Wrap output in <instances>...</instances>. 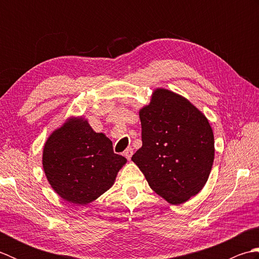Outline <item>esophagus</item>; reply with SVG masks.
Wrapping results in <instances>:
<instances>
[{
    "instance_id": "obj_1",
    "label": "esophagus",
    "mask_w": 259,
    "mask_h": 259,
    "mask_svg": "<svg viewBox=\"0 0 259 259\" xmlns=\"http://www.w3.org/2000/svg\"><path fill=\"white\" fill-rule=\"evenodd\" d=\"M133 153H134L133 148H126V149L123 151V156L126 159H128V160H130V158H131V156H133Z\"/></svg>"
}]
</instances>
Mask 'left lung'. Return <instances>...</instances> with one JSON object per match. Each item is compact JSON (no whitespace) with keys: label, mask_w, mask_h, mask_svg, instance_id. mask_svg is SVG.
Returning <instances> with one entry per match:
<instances>
[{"label":"left lung","mask_w":259,"mask_h":259,"mask_svg":"<svg viewBox=\"0 0 259 259\" xmlns=\"http://www.w3.org/2000/svg\"><path fill=\"white\" fill-rule=\"evenodd\" d=\"M142 147L131 158L150 188L171 205H180L206 185L214 157L208 119L189 100L156 89L139 111Z\"/></svg>","instance_id":"1"}]
</instances>
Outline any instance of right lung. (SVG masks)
<instances>
[{
	"mask_svg": "<svg viewBox=\"0 0 259 259\" xmlns=\"http://www.w3.org/2000/svg\"><path fill=\"white\" fill-rule=\"evenodd\" d=\"M126 159L113 152L112 141L98 134L84 118H69L43 148L42 164L49 184L74 205H88L114 184Z\"/></svg>",
	"mask_w": 259,
	"mask_h": 259,
	"instance_id": "obj_1",
	"label": "right lung"
}]
</instances>
